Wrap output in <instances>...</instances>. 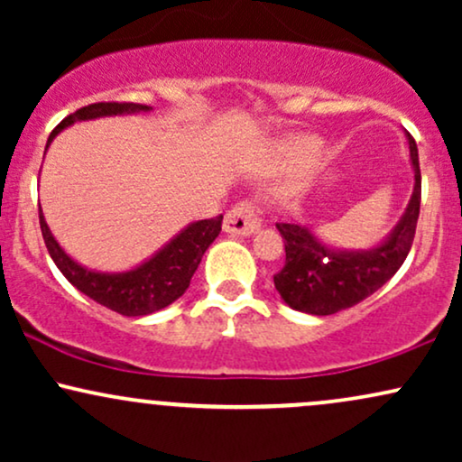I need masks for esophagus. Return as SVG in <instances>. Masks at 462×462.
<instances>
[{
    "mask_svg": "<svg viewBox=\"0 0 462 462\" xmlns=\"http://www.w3.org/2000/svg\"><path fill=\"white\" fill-rule=\"evenodd\" d=\"M258 227H261V219H258L254 206L247 204V201H243V204L227 210L224 219V230L232 236H249L254 235Z\"/></svg>",
    "mask_w": 462,
    "mask_h": 462,
    "instance_id": "34e87169",
    "label": "esophagus"
}]
</instances>
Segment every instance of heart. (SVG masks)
<instances>
[{"instance_id":"heart-1","label":"heart","mask_w":462,"mask_h":462,"mask_svg":"<svg viewBox=\"0 0 462 462\" xmlns=\"http://www.w3.org/2000/svg\"><path fill=\"white\" fill-rule=\"evenodd\" d=\"M317 147H319V141L312 139V136H301V139L289 143V150H293L298 153H312Z\"/></svg>"}]
</instances>
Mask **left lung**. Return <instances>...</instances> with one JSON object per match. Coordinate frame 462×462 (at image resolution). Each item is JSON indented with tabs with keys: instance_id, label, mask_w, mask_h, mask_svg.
I'll return each instance as SVG.
<instances>
[{
	"instance_id": "1",
	"label": "left lung",
	"mask_w": 462,
	"mask_h": 462,
	"mask_svg": "<svg viewBox=\"0 0 462 462\" xmlns=\"http://www.w3.org/2000/svg\"><path fill=\"white\" fill-rule=\"evenodd\" d=\"M406 139L415 173L412 195L404 215L378 245L369 249L334 247L309 226L278 224L284 238L286 263L282 272L273 275V284L286 306L309 315H334L369 298L397 273L411 252L421 204L417 143L411 134H406Z\"/></svg>"
}]
</instances>
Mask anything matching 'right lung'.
<instances>
[{"label": "right lung", "instance_id": "right-lung-1", "mask_svg": "<svg viewBox=\"0 0 462 462\" xmlns=\"http://www.w3.org/2000/svg\"><path fill=\"white\" fill-rule=\"evenodd\" d=\"M152 106L116 102L84 106V108L76 110L56 125V130L47 139V147L51 145L56 134L71 128L73 124H79V121H93L102 119V116H128L152 113ZM39 219L51 261L56 263V267L60 269L62 275L76 286L79 293L88 295L97 304L119 312V315L143 317L167 309L171 301H176L189 289L190 278L198 272L201 263V256L219 236L224 217L193 221V224L182 227L171 241L164 243L156 254H152L150 258H145L141 264L128 269V272H95V269H88L73 261L60 247V243L56 241V236L51 235L41 204Z\"/></svg>", "mask_w": 462, "mask_h": 462}]
</instances>
